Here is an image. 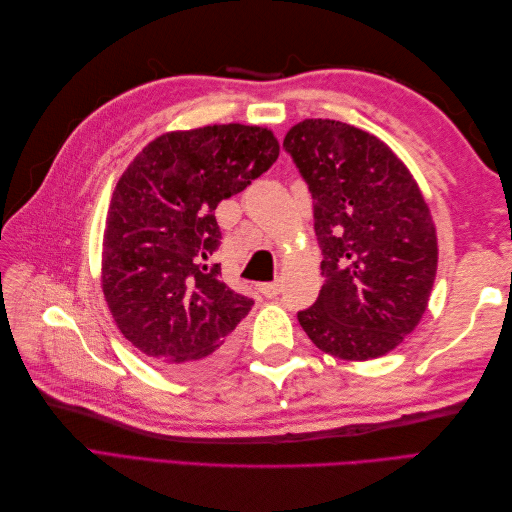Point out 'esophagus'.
<instances>
[{"mask_svg":"<svg viewBox=\"0 0 512 512\" xmlns=\"http://www.w3.org/2000/svg\"><path fill=\"white\" fill-rule=\"evenodd\" d=\"M280 282H269V284H260V292L265 294V297H269V299H273V297H277V294H280Z\"/></svg>","mask_w":512,"mask_h":512,"instance_id":"34e87169","label":"esophagus"}]
</instances>
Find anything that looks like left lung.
Returning <instances> with one entry per match:
<instances>
[{"mask_svg": "<svg viewBox=\"0 0 512 512\" xmlns=\"http://www.w3.org/2000/svg\"><path fill=\"white\" fill-rule=\"evenodd\" d=\"M284 149L314 198L324 284L297 314L307 337L346 361L397 348L421 322L438 239L410 170L380 138L335 119H305Z\"/></svg>", "mask_w": 512, "mask_h": 512, "instance_id": "8db88e82", "label": "left lung"}]
</instances>
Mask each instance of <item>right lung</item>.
<instances>
[{"label":"right lung","mask_w":512,"mask_h":512,"mask_svg":"<svg viewBox=\"0 0 512 512\" xmlns=\"http://www.w3.org/2000/svg\"><path fill=\"white\" fill-rule=\"evenodd\" d=\"M280 145L258 126H205L151 141L121 175L106 215L102 290L123 337L162 369L220 365L254 301L213 262L215 207L273 166Z\"/></svg>","instance_id":"1"}]
</instances>
